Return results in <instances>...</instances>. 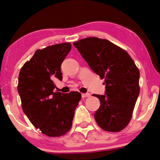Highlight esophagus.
<instances>
[{"label":"esophagus","instance_id":"34e87169","mask_svg":"<svg viewBox=\"0 0 160 160\" xmlns=\"http://www.w3.org/2000/svg\"><path fill=\"white\" fill-rule=\"evenodd\" d=\"M90 97V93H82V97Z\"/></svg>","mask_w":160,"mask_h":160}]
</instances>
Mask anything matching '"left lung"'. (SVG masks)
<instances>
[{"label":"left lung","mask_w":160,"mask_h":160,"mask_svg":"<svg viewBox=\"0 0 160 160\" xmlns=\"http://www.w3.org/2000/svg\"><path fill=\"white\" fill-rule=\"evenodd\" d=\"M92 70L106 85L104 95L93 94L100 101L94 114L104 131H121L132 118L140 93V72L126 51L104 39L88 37L73 43Z\"/></svg>","instance_id":"1"}]
</instances>
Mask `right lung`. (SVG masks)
Segmentation results:
<instances>
[{"label": "right lung", "instance_id": "right-lung-1", "mask_svg": "<svg viewBox=\"0 0 160 160\" xmlns=\"http://www.w3.org/2000/svg\"><path fill=\"white\" fill-rule=\"evenodd\" d=\"M70 49V42L38 49L19 74L18 91L23 112L35 128L48 137H60L70 131L81 99L78 92L53 91V80H62L61 66Z\"/></svg>", "mask_w": 160, "mask_h": 160}]
</instances>
